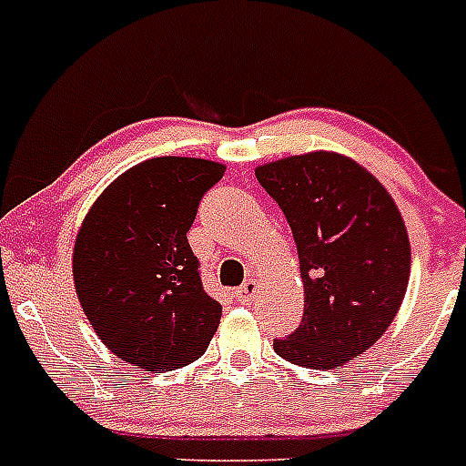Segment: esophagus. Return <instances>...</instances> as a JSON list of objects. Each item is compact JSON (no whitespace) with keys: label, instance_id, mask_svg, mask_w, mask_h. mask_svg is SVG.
<instances>
[{"label":"esophagus","instance_id":"esophagus-1","mask_svg":"<svg viewBox=\"0 0 466 466\" xmlns=\"http://www.w3.org/2000/svg\"><path fill=\"white\" fill-rule=\"evenodd\" d=\"M257 294H258L257 279H247L240 289L236 291V296H238V300H240V303H249V300H252Z\"/></svg>","mask_w":466,"mask_h":466}]
</instances>
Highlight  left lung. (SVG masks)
<instances>
[{"instance_id": "1", "label": "left lung", "mask_w": 466, "mask_h": 466, "mask_svg": "<svg viewBox=\"0 0 466 466\" xmlns=\"http://www.w3.org/2000/svg\"><path fill=\"white\" fill-rule=\"evenodd\" d=\"M294 233L306 308L299 329L273 339L282 360L336 369L392 324L410 273V245L392 196L355 160L329 151L257 167Z\"/></svg>"}]
</instances>
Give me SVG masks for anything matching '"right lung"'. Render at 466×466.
I'll list each match as a JSON object with an SVG mask.
<instances>
[{
    "label": "right lung",
    "mask_w": 466,
    "mask_h": 466,
    "mask_svg": "<svg viewBox=\"0 0 466 466\" xmlns=\"http://www.w3.org/2000/svg\"><path fill=\"white\" fill-rule=\"evenodd\" d=\"M224 166L203 158L144 160L90 208L74 245V284L102 343L147 371H175L208 350L219 300L205 291L187 240Z\"/></svg>",
    "instance_id": "right-lung-1"
}]
</instances>
